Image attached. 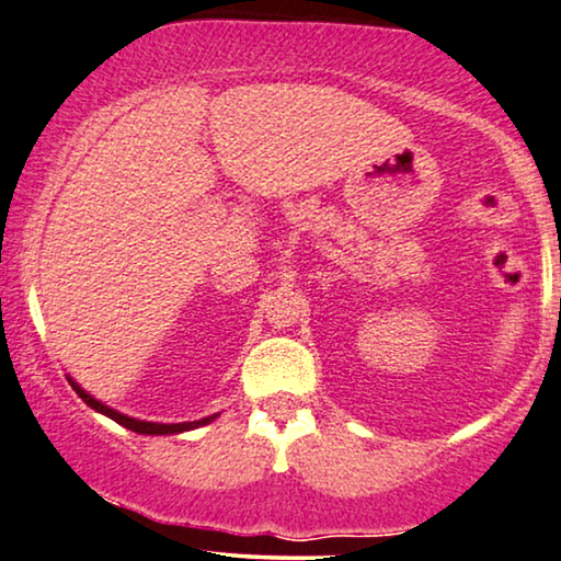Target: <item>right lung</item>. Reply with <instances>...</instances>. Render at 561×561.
I'll return each mask as SVG.
<instances>
[{"mask_svg":"<svg viewBox=\"0 0 561 561\" xmlns=\"http://www.w3.org/2000/svg\"><path fill=\"white\" fill-rule=\"evenodd\" d=\"M69 383H71V389H75L77 394L84 399V404H87V407H92L94 412L107 414V417L115 420V423H118V425L128 427V431H134V433H141V435H174V433H185V431H195V427H201V425L214 423V420H216V414H210V417L195 420V423H174V425H164V423H144V420L128 417V414H121V412L111 410V407H107V404L98 402V399L90 397L82 387H79V383L75 381V378H69Z\"/></svg>","mask_w":561,"mask_h":561,"instance_id":"1","label":"right lung"}]
</instances>
